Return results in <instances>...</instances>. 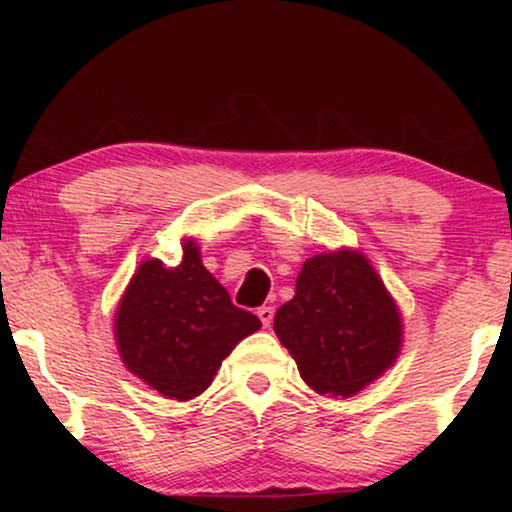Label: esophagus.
Instances as JSON below:
<instances>
[{
    "label": "esophagus",
    "mask_w": 512,
    "mask_h": 512,
    "mask_svg": "<svg viewBox=\"0 0 512 512\" xmlns=\"http://www.w3.org/2000/svg\"><path fill=\"white\" fill-rule=\"evenodd\" d=\"M258 319H261V324L268 328L270 324H272V317H275V307H270V305H263V307H258Z\"/></svg>",
    "instance_id": "1"
}]
</instances>
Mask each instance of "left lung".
Instances as JSON below:
<instances>
[{
  "label": "left lung",
  "mask_w": 512,
  "mask_h": 512,
  "mask_svg": "<svg viewBox=\"0 0 512 512\" xmlns=\"http://www.w3.org/2000/svg\"><path fill=\"white\" fill-rule=\"evenodd\" d=\"M275 333L307 387L349 398L394 366L403 317L370 258L342 247L303 263L296 296L275 314Z\"/></svg>",
  "instance_id": "8db88e82"
}]
</instances>
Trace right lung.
<instances>
[{
    "instance_id": "1",
    "label": "right lung",
    "mask_w": 512,
    "mask_h": 512,
    "mask_svg": "<svg viewBox=\"0 0 512 512\" xmlns=\"http://www.w3.org/2000/svg\"><path fill=\"white\" fill-rule=\"evenodd\" d=\"M181 249L174 268L160 258L139 263L118 300L114 340L132 375L160 396L191 401L261 321L230 303L228 291L202 265L193 237H184Z\"/></svg>"
}]
</instances>
